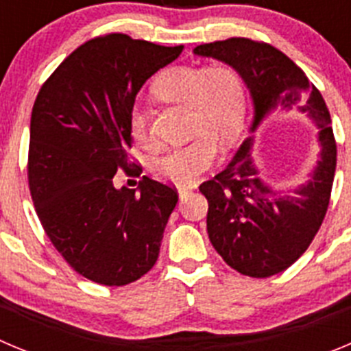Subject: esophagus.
<instances>
[{"mask_svg":"<svg viewBox=\"0 0 351 351\" xmlns=\"http://www.w3.org/2000/svg\"><path fill=\"white\" fill-rule=\"evenodd\" d=\"M191 194V189H185V187H182V189H178V195H180V201H183V199L187 197V195Z\"/></svg>","mask_w":351,"mask_h":351,"instance_id":"34e87169","label":"esophagus"}]
</instances>
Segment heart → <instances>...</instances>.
<instances>
[{
  "label": "heart",
  "instance_id": "1",
  "mask_svg": "<svg viewBox=\"0 0 351 351\" xmlns=\"http://www.w3.org/2000/svg\"><path fill=\"white\" fill-rule=\"evenodd\" d=\"M154 90L162 99L189 106L191 132L195 136L157 157L152 171L164 182L191 185L219 159V141L226 147L238 141L246 108L243 82L234 69L223 64L176 66L157 78ZM129 129L138 143H147V119L141 110H132Z\"/></svg>",
  "mask_w": 351,
  "mask_h": 351
}]
</instances>
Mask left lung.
Returning a JSON list of instances; mask_svg holds the SVG:
<instances>
[{
	"label": "left lung",
	"mask_w": 351,
	"mask_h": 351,
	"mask_svg": "<svg viewBox=\"0 0 351 351\" xmlns=\"http://www.w3.org/2000/svg\"><path fill=\"white\" fill-rule=\"evenodd\" d=\"M194 53L230 66L245 82L254 106L252 134L274 113H308L318 129V160L298 187L274 189L261 178L252 154L255 136L245 138L226 169L199 187L208 199V236L220 257L246 276H273L304 254L329 206L336 171L329 110L304 71L267 43L229 38L195 47Z\"/></svg>",
	"instance_id": "1"
}]
</instances>
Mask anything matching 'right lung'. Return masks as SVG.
I'll return each instance as SVG.
<instances>
[{
	"label": "right lung",
	"mask_w": 351,
	"mask_h": 351,
	"mask_svg": "<svg viewBox=\"0 0 351 351\" xmlns=\"http://www.w3.org/2000/svg\"><path fill=\"white\" fill-rule=\"evenodd\" d=\"M182 50L121 33L94 38L34 101L27 175L38 219L69 266L101 285H128L152 269L178 203L175 189L148 176L138 189H117L113 176L131 168L136 94Z\"/></svg>",
	"instance_id": "right-lung-1"
}]
</instances>
